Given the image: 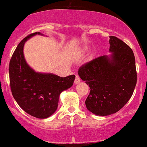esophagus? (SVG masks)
<instances>
[{"label": "esophagus", "instance_id": "esophagus-1", "mask_svg": "<svg viewBox=\"0 0 147 147\" xmlns=\"http://www.w3.org/2000/svg\"><path fill=\"white\" fill-rule=\"evenodd\" d=\"M80 81H81V79H80V78H79V76L78 75H76L75 79V84H79V83H80Z\"/></svg>", "mask_w": 147, "mask_h": 147}]
</instances>
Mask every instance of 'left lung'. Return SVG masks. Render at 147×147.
Listing matches in <instances>:
<instances>
[{
  "label": "left lung",
  "instance_id": "8db88e82",
  "mask_svg": "<svg viewBox=\"0 0 147 147\" xmlns=\"http://www.w3.org/2000/svg\"><path fill=\"white\" fill-rule=\"evenodd\" d=\"M110 56H100L81 66L79 76L89 85L86 107L97 116L117 112L129 101L137 82L132 49L115 36L109 37Z\"/></svg>",
  "mask_w": 147,
  "mask_h": 147
}]
</instances>
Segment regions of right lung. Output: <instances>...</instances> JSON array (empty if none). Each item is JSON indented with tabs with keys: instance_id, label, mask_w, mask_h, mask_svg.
Returning a JSON list of instances; mask_svg holds the SVG:
<instances>
[{
	"instance_id": "add662e5",
	"label": "right lung",
	"mask_w": 147,
	"mask_h": 147,
	"mask_svg": "<svg viewBox=\"0 0 147 147\" xmlns=\"http://www.w3.org/2000/svg\"><path fill=\"white\" fill-rule=\"evenodd\" d=\"M40 32L31 33L18 45L9 66L10 87L14 99L24 112L38 118H47L57 109L61 92L73 84L74 75L61 77L52 73L36 72L24 59V42Z\"/></svg>"
}]
</instances>
